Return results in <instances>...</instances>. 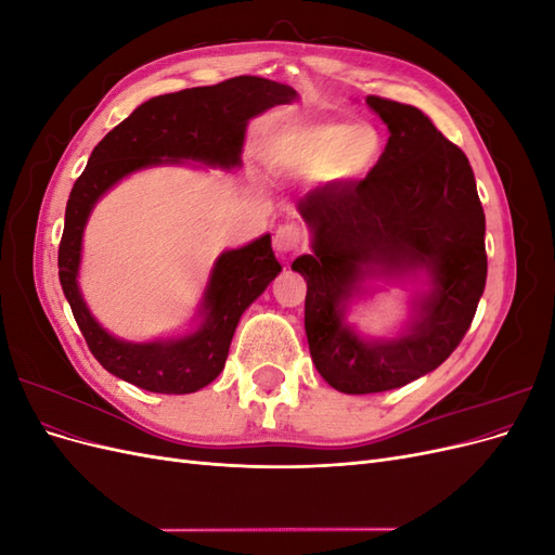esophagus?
Returning <instances> with one entry per match:
<instances>
[{
    "label": "esophagus",
    "instance_id": "34e87169",
    "mask_svg": "<svg viewBox=\"0 0 555 555\" xmlns=\"http://www.w3.org/2000/svg\"><path fill=\"white\" fill-rule=\"evenodd\" d=\"M304 245H306V233L300 227L282 224L275 231L273 247H275V251H280V255H292V251H298Z\"/></svg>",
    "mask_w": 555,
    "mask_h": 555
}]
</instances>
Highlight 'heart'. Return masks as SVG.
I'll use <instances>...</instances> for the list:
<instances>
[{
  "mask_svg": "<svg viewBox=\"0 0 555 555\" xmlns=\"http://www.w3.org/2000/svg\"><path fill=\"white\" fill-rule=\"evenodd\" d=\"M382 153L379 131L365 122L296 120L278 127L266 141V155L278 169L324 173L331 180L363 178Z\"/></svg>",
  "mask_w": 555,
  "mask_h": 555,
  "instance_id": "heart-1",
  "label": "heart"
}]
</instances>
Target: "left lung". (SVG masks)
Returning <instances> with one entry per match:
<instances>
[{"label":"left lung","mask_w":555,"mask_h":555,"mask_svg":"<svg viewBox=\"0 0 555 555\" xmlns=\"http://www.w3.org/2000/svg\"><path fill=\"white\" fill-rule=\"evenodd\" d=\"M389 127L379 162L359 182L308 192L298 212L312 231V255L292 271L308 282L310 354L333 389L379 393L435 371L473 324L486 287V217L473 166L418 108L367 96ZM429 275L398 339H361L346 306L373 276Z\"/></svg>","instance_id":"left-lung-1"}]
</instances>
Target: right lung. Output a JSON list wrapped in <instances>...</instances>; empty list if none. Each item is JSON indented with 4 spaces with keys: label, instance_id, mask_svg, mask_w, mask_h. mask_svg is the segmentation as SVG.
I'll list each match as a JSON object with an SVG mask.
<instances>
[{
    "label": "right lung",
    "instance_id": "right-lung-1",
    "mask_svg": "<svg viewBox=\"0 0 555 555\" xmlns=\"http://www.w3.org/2000/svg\"><path fill=\"white\" fill-rule=\"evenodd\" d=\"M296 90L259 76H236L217 86L147 99L99 141L66 201L57 251L60 284L94 359L106 371L153 393H194L208 386L229 357L241 314L282 271L271 233L217 257L201 300L196 331L153 343H127L99 326L78 289L82 231L94 204L122 178L182 159L241 166L245 129L259 113L289 104Z\"/></svg>",
    "mask_w": 555,
    "mask_h": 555
}]
</instances>
